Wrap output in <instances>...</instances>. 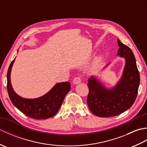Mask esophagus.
<instances>
[{
	"mask_svg": "<svg viewBox=\"0 0 147 147\" xmlns=\"http://www.w3.org/2000/svg\"><path fill=\"white\" fill-rule=\"evenodd\" d=\"M81 82H82V78H81L80 76H77L76 78H74L73 80L74 84H78Z\"/></svg>",
	"mask_w": 147,
	"mask_h": 147,
	"instance_id": "obj_1",
	"label": "esophagus"
}]
</instances>
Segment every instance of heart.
<instances>
[{
    "label": "heart",
    "mask_w": 147,
    "mask_h": 147,
    "mask_svg": "<svg viewBox=\"0 0 147 147\" xmlns=\"http://www.w3.org/2000/svg\"><path fill=\"white\" fill-rule=\"evenodd\" d=\"M98 61H99V58H96V59H95V62H98Z\"/></svg>",
    "instance_id": "b5f03b06"
}]
</instances>
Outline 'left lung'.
<instances>
[{
	"mask_svg": "<svg viewBox=\"0 0 147 147\" xmlns=\"http://www.w3.org/2000/svg\"><path fill=\"white\" fill-rule=\"evenodd\" d=\"M117 55L126 59L121 80L113 89L107 90L94 77L88 80L87 104L92 113L98 117H109L121 114L135 102L140 85V73L136 59L129 47L117 39Z\"/></svg>",
	"mask_w": 147,
	"mask_h": 147,
	"instance_id": "obj_1",
	"label": "left lung"
}]
</instances>
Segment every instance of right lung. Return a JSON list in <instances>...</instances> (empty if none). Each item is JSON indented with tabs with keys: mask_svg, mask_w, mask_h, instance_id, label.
Wrapping results in <instances>:
<instances>
[{
	"mask_svg": "<svg viewBox=\"0 0 147 147\" xmlns=\"http://www.w3.org/2000/svg\"><path fill=\"white\" fill-rule=\"evenodd\" d=\"M15 59L8 68L7 89L13 105L28 117L36 119H46L57 114L67 93L71 90L69 82L57 83L47 94L35 99L22 98L14 92L11 83V71Z\"/></svg>",
	"mask_w": 147,
	"mask_h": 147,
	"instance_id": "obj_1",
	"label": "right lung"
}]
</instances>
